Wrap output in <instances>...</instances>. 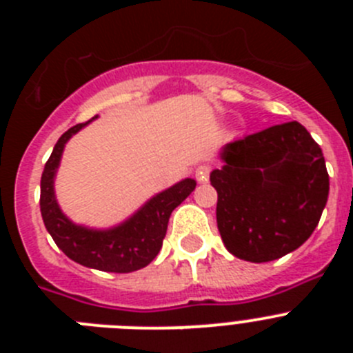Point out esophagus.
I'll return each instance as SVG.
<instances>
[{
	"label": "esophagus",
	"instance_id": "34e87169",
	"mask_svg": "<svg viewBox=\"0 0 353 353\" xmlns=\"http://www.w3.org/2000/svg\"><path fill=\"white\" fill-rule=\"evenodd\" d=\"M210 171H212V166L210 164H199L198 168H196V180H198L199 183L207 182L208 176H210Z\"/></svg>",
	"mask_w": 353,
	"mask_h": 353
}]
</instances>
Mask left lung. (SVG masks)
I'll use <instances>...</instances> for the list:
<instances>
[{
  "mask_svg": "<svg viewBox=\"0 0 353 353\" xmlns=\"http://www.w3.org/2000/svg\"><path fill=\"white\" fill-rule=\"evenodd\" d=\"M217 191V228L240 260L263 263L285 256L310 239L325 208L329 173L322 148L288 121L228 143Z\"/></svg>",
  "mask_w": 353,
  "mask_h": 353,
  "instance_id": "obj_1",
  "label": "left lung"
}]
</instances>
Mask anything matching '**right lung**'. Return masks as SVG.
Here are the masks:
<instances>
[{"label": "right lung", "mask_w": 353, "mask_h": 353, "mask_svg": "<svg viewBox=\"0 0 353 353\" xmlns=\"http://www.w3.org/2000/svg\"><path fill=\"white\" fill-rule=\"evenodd\" d=\"M86 123L90 121L77 123L61 134L51 157L46 162L40 180V212L43 224L56 245L76 263L104 272H134L146 267L157 256L162 248V240L166 236L171 212L194 191L196 182L192 179H185L170 187L168 191L154 196L129 221L111 230L99 232L76 226L61 214L56 203L52 182L65 143Z\"/></svg>", "instance_id": "obj_1"}]
</instances>
